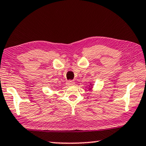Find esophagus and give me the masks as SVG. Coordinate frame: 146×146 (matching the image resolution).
Returning <instances> with one entry per match:
<instances>
[{"instance_id":"esophagus-1","label":"esophagus","mask_w":146,"mask_h":146,"mask_svg":"<svg viewBox=\"0 0 146 146\" xmlns=\"http://www.w3.org/2000/svg\"><path fill=\"white\" fill-rule=\"evenodd\" d=\"M67 86H73V85H74V82H73V81H71V80H70V81H68V82H67Z\"/></svg>"}]
</instances>
